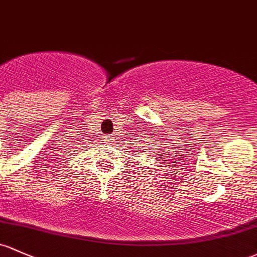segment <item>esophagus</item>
<instances>
[{"instance_id":"obj_1","label":"esophagus","mask_w":257,"mask_h":257,"mask_svg":"<svg viewBox=\"0 0 257 257\" xmlns=\"http://www.w3.org/2000/svg\"><path fill=\"white\" fill-rule=\"evenodd\" d=\"M107 140H110V137H109V136H107Z\"/></svg>"}]
</instances>
